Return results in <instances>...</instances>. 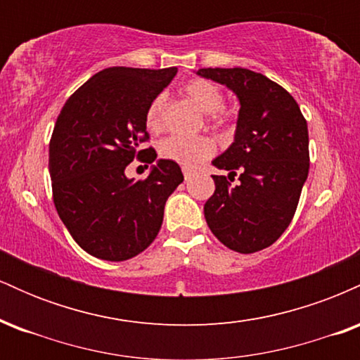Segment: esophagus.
I'll use <instances>...</instances> for the list:
<instances>
[{
    "label": "esophagus",
    "instance_id": "34e87169",
    "mask_svg": "<svg viewBox=\"0 0 360 360\" xmlns=\"http://www.w3.org/2000/svg\"><path fill=\"white\" fill-rule=\"evenodd\" d=\"M183 172H184V179H186V181H189V179H191V176H193V171H189V169H183Z\"/></svg>",
    "mask_w": 360,
    "mask_h": 360
}]
</instances>
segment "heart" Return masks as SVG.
Here are the masks:
<instances>
[{"instance_id": "b5f03b06", "label": "heart", "mask_w": 360, "mask_h": 360, "mask_svg": "<svg viewBox=\"0 0 360 360\" xmlns=\"http://www.w3.org/2000/svg\"><path fill=\"white\" fill-rule=\"evenodd\" d=\"M184 94L205 115H214L217 117L218 111L223 108L221 91L205 79L189 81L184 86ZM162 110L164 96L159 94L152 100L147 110L146 122L150 130L157 131L162 127ZM213 152L214 143L208 137H179V135H172V137L164 139L159 146V154L162 159L179 164L184 169L198 167L208 157H212Z\"/></svg>"}]
</instances>
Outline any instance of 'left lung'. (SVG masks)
I'll use <instances>...</instances> for the list:
<instances>
[{"mask_svg":"<svg viewBox=\"0 0 360 360\" xmlns=\"http://www.w3.org/2000/svg\"><path fill=\"white\" fill-rule=\"evenodd\" d=\"M196 74L226 86L237 96L233 142L214 157V167L239 172L232 186L213 176L214 193L205 218L223 245L252 254L274 243L295 217L308 177V125L295 98L269 77L249 69H198Z\"/></svg>","mask_w":360,"mask_h":360,"instance_id":"left-lung-1","label":"left lung"}]
</instances>
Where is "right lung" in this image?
I'll return each instance as SVG.
<instances>
[{
	"label": "right lung",
	"instance_id": "add662e5",
	"mask_svg": "<svg viewBox=\"0 0 360 360\" xmlns=\"http://www.w3.org/2000/svg\"><path fill=\"white\" fill-rule=\"evenodd\" d=\"M176 72L103 69L57 117L49 146L53 205L77 245L93 257L120 262L146 250L162 225L167 198L184 181L176 162L155 160V150L146 181L125 174L140 142L148 139V105Z\"/></svg>",
	"mask_w": 360,
	"mask_h": 360
}]
</instances>
